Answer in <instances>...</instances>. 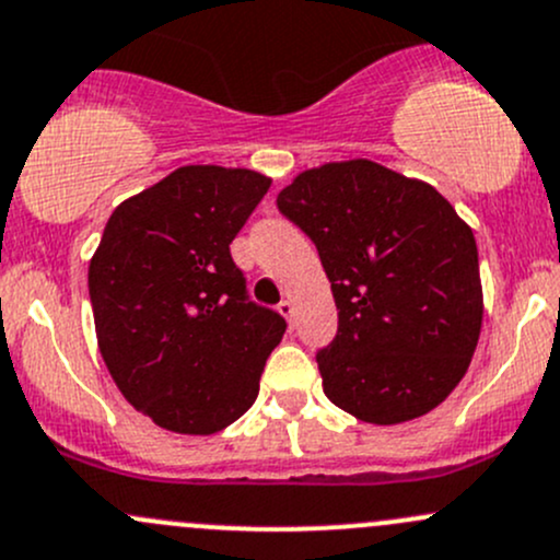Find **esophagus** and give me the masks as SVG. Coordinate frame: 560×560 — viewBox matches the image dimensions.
Returning a JSON list of instances; mask_svg holds the SVG:
<instances>
[{
    "instance_id": "34e87169",
    "label": "esophagus",
    "mask_w": 560,
    "mask_h": 560,
    "mask_svg": "<svg viewBox=\"0 0 560 560\" xmlns=\"http://www.w3.org/2000/svg\"><path fill=\"white\" fill-rule=\"evenodd\" d=\"M279 314L284 316V319L292 325V316H295V303H292V300H281V303H279Z\"/></svg>"
}]
</instances>
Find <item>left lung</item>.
Listing matches in <instances>:
<instances>
[{
  "mask_svg": "<svg viewBox=\"0 0 560 560\" xmlns=\"http://www.w3.org/2000/svg\"><path fill=\"white\" fill-rule=\"evenodd\" d=\"M276 203L332 287L338 335L316 354L327 397L378 427L445 402L482 325L472 228L432 185L368 158L305 168Z\"/></svg>",
  "mask_w": 560,
  "mask_h": 560,
  "instance_id": "left-lung-1",
  "label": "left lung"
}]
</instances>
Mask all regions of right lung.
Instances as JSON below:
<instances>
[{
    "label": "right lung",
    "mask_w": 560,
    "mask_h": 560,
    "mask_svg": "<svg viewBox=\"0 0 560 560\" xmlns=\"http://www.w3.org/2000/svg\"><path fill=\"white\" fill-rule=\"evenodd\" d=\"M270 187L252 168L179 166L112 211L88 265L96 340L122 397L176 434L252 408L287 322L246 298L231 241Z\"/></svg>",
    "instance_id": "add662e5"
}]
</instances>
